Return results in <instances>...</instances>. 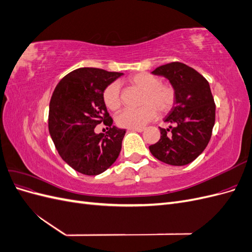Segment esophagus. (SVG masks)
Segmentation results:
<instances>
[{
    "instance_id": "esophagus-1",
    "label": "esophagus",
    "mask_w": 252,
    "mask_h": 252,
    "mask_svg": "<svg viewBox=\"0 0 252 252\" xmlns=\"http://www.w3.org/2000/svg\"><path fill=\"white\" fill-rule=\"evenodd\" d=\"M129 130L136 131V132H142V131H144V128H129Z\"/></svg>"
}]
</instances>
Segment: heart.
<instances>
[{"label":"heart","mask_w":252,"mask_h":252,"mask_svg":"<svg viewBox=\"0 0 252 252\" xmlns=\"http://www.w3.org/2000/svg\"><path fill=\"white\" fill-rule=\"evenodd\" d=\"M131 86L143 91L141 96L142 107L138 109H123L120 111L116 121L120 127L141 128L154 120L156 109L165 113L169 111L175 102V90L170 85H162L161 80L148 72L134 74L128 80ZM103 101L106 107L117 110L121 106V94L118 83H111L103 91Z\"/></svg>","instance_id":"obj_1"}]
</instances>
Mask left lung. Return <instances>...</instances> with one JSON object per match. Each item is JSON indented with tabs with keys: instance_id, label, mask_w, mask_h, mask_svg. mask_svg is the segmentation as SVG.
I'll list each match as a JSON object with an SVG mask.
<instances>
[{
	"instance_id": "8db88e82",
	"label": "left lung",
	"mask_w": 252,
	"mask_h": 252,
	"mask_svg": "<svg viewBox=\"0 0 252 252\" xmlns=\"http://www.w3.org/2000/svg\"><path fill=\"white\" fill-rule=\"evenodd\" d=\"M152 73L169 81L175 90V102L164 119L173 127L159 128L161 139L150 145L149 150L166 164L187 165L204 151L215 126L216 104L209 83L193 68L180 62L159 66Z\"/></svg>"
}]
</instances>
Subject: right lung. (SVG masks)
I'll use <instances>...</instances> for the list:
<instances>
[{"instance_id":"obj_1","label":"right lung","mask_w":252,"mask_h":252,"mask_svg":"<svg viewBox=\"0 0 252 252\" xmlns=\"http://www.w3.org/2000/svg\"><path fill=\"white\" fill-rule=\"evenodd\" d=\"M122 72L98 68H78L59 82L49 104L48 128L56 148L71 168L97 175L117 161L125 129L112 125L103 101V91ZM109 126L106 134H95L96 125Z\"/></svg>"}]
</instances>
